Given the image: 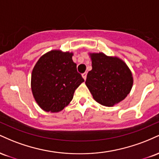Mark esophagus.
<instances>
[{
  "label": "esophagus",
  "instance_id": "1",
  "mask_svg": "<svg viewBox=\"0 0 159 159\" xmlns=\"http://www.w3.org/2000/svg\"><path fill=\"white\" fill-rule=\"evenodd\" d=\"M82 77L84 80H86V78H87V72H84V73L82 74Z\"/></svg>",
  "mask_w": 159,
  "mask_h": 159
}]
</instances>
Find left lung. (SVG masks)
I'll return each instance as SVG.
<instances>
[{
	"label": "left lung",
	"mask_w": 159,
	"mask_h": 159,
	"mask_svg": "<svg viewBox=\"0 0 159 159\" xmlns=\"http://www.w3.org/2000/svg\"><path fill=\"white\" fill-rule=\"evenodd\" d=\"M92 70L86 85L97 102L111 107L120 102L130 93L133 84L131 70L120 58L103 53L90 54Z\"/></svg>",
	"instance_id": "obj_1"
}]
</instances>
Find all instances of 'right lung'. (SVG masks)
Returning a JSON list of instances; mask_svg holds the SVG:
<instances>
[{"mask_svg": "<svg viewBox=\"0 0 159 159\" xmlns=\"http://www.w3.org/2000/svg\"><path fill=\"white\" fill-rule=\"evenodd\" d=\"M72 53L51 51L39 58L32 71L31 90L39 106L59 112L69 105L75 90L84 81L78 73Z\"/></svg>", "mask_w": 159, "mask_h": 159, "instance_id": "right-lung-1", "label": "right lung"}]
</instances>
